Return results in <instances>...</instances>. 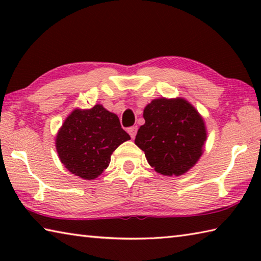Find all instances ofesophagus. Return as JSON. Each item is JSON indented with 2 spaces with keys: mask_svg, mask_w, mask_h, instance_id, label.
Segmentation results:
<instances>
[{
  "mask_svg": "<svg viewBox=\"0 0 261 261\" xmlns=\"http://www.w3.org/2000/svg\"><path fill=\"white\" fill-rule=\"evenodd\" d=\"M137 130H138V127H137V126H131V127H129V129H127V132H129V135L131 136L132 139H134L136 137Z\"/></svg>",
  "mask_w": 261,
  "mask_h": 261,
  "instance_id": "34e87169",
  "label": "esophagus"
}]
</instances>
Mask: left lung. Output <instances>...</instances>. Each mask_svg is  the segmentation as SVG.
<instances>
[{
	"label": "left lung",
	"instance_id": "obj_1",
	"mask_svg": "<svg viewBox=\"0 0 261 261\" xmlns=\"http://www.w3.org/2000/svg\"><path fill=\"white\" fill-rule=\"evenodd\" d=\"M144 118L135 143L156 173L179 176L196 165L207 135L191 103L183 98L154 99L145 107Z\"/></svg>",
	"mask_w": 261,
	"mask_h": 261
}]
</instances>
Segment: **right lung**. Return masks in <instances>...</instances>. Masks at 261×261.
Returning <instances> with one entry per match:
<instances>
[{"mask_svg": "<svg viewBox=\"0 0 261 261\" xmlns=\"http://www.w3.org/2000/svg\"><path fill=\"white\" fill-rule=\"evenodd\" d=\"M130 136L117 115L101 105L74 109L56 136V151L64 167L84 179H94L109 166L113 152Z\"/></svg>", "mask_w": 261, "mask_h": 261, "instance_id": "add662e5", "label": "right lung"}]
</instances>
